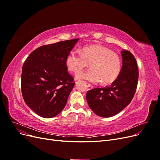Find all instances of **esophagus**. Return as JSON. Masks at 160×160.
<instances>
[{
	"label": "esophagus",
	"mask_w": 160,
	"mask_h": 160,
	"mask_svg": "<svg viewBox=\"0 0 160 160\" xmlns=\"http://www.w3.org/2000/svg\"><path fill=\"white\" fill-rule=\"evenodd\" d=\"M91 89H93V86H92L91 84H88V89L90 90Z\"/></svg>",
	"instance_id": "obj_1"
}]
</instances>
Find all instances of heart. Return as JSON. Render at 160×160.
<instances>
[{
  "label": "heart",
  "instance_id": "b5f03b06",
  "mask_svg": "<svg viewBox=\"0 0 160 160\" xmlns=\"http://www.w3.org/2000/svg\"><path fill=\"white\" fill-rule=\"evenodd\" d=\"M65 64L69 71L77 74L90 65L92 70L77 75L79 79H85L92 83L105 85H111L117 80L122 71L120 57L108 48L100 45L84 47L81 54L71 51L67 55Z\"/></svg>",
  "mask_w": 160,
  "mask_h": 160
}]
</instances>
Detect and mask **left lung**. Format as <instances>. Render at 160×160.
Returning <instances> with one entry per match:
<instances>
[{
	"label": "left lung",
	"instance_id": "left-lung-1",
	"mask_svg": "<svg viewBox=\"0 0 160 160\" xmlns=\"http://www.w3.org/2000/svg\"><path fill=\"white\" fill-rule=\"evenodd\" d=\"M120 75L111 86L92 89L87 92L90 109L99 116L109 118L122 111L130 103L137 89L139 71L132 52L123 50Z\"/></svg>",
	"mask_w": 160,
	"mask_h": 160
}]
</instances>
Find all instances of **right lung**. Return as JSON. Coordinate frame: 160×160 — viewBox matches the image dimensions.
Returning <instances> with one entry per match:
<instances>
[{"instance_id": "obj_1", "label": "right lung", "mask_w": 160, "mask_h": 160, "mask_svg": "<svg viewBox=\"0 0 160 160\" xmlns=\"http://www.w3.org/2000/svg\"><path fill=\"white\" fill-rule=\"evenodd\" d=\"M78 38L39 47L24 62L21 91L26 104L42 118H51L66 105L75 83L65 59Z\"/></svg>"}]
</instances>
